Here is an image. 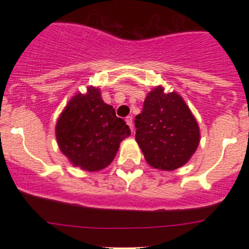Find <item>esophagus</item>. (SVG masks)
<instances>
[{"mask_svg": "<svg viewBox=\"0 0 249 249\" xmlns=\"http://www.w3.org/2000/svg\"><path fill=\"white\" fill-rule=\"evenodd\" d=\"M125 122H126V124L129 125V127H130V130H131V131H134V124H132V117H126V119H125Z\"/></svg>", "mask_w": 249, "mask_h": 249, "instance_id": "34e87169", "label": "esophagus"}]
</instances>
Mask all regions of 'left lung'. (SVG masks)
Segmentation results:
<instances>
[{"instance_id":"obj_1","label":"left lung","mask_w":249,"mask_h":249,"mask_svg":"<svg viewBox=\"0 0 249 249\" xmlns=\"http://www.w3.org/2000/svg\"><path fill=\"white\" fill-rule=\"evenodd\" d=\"M135 126V139L153 169H179L199 147L200 127L194 114L179 94L165 92L161 85L147 94Z\"/></svg>"}]
</instances>
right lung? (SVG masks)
I'll return each mask as SVG.
<instances>
[{
	"mask_svg": "<svg viewBox=\"0 0 249 249\" xmlns=\"http://www.w3.org/2000/svg\"><path fill=\"white\" fill-rule=\"evenodd\" d=\"M126 123L105 104L99 87L71 97L55 125V136L62 154L73 166L96 172L113 161L120 142L130 136Z\"/></svg>",
	"mask_w": 249,
	"mask_h": 249,
	"instance_id": "1",
	"label": "right lung"
}]
</instances>
